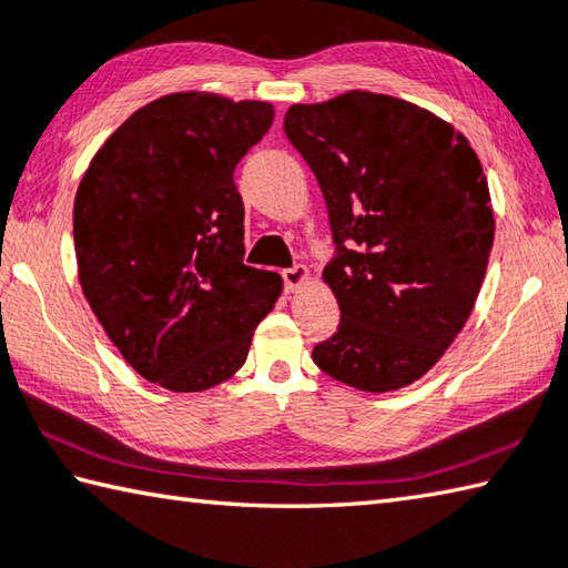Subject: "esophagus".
Returning a JSON list of instances; mask_svg holds the SVG:
<instances>
[{
	"label": "esophagus",
	"mask_w": 568,
	"mask_h": 568,
	"mask_svg": "<svg viewBox=\"0 0 568 568\" xmlns=\"http://www.w3.org/2000/svg\"><path fill=\"white\" fill-rule=\"evenodd\" d=\"M282 280H284L286 292H296L298 286L308 282V270L304 264H294V266H288V270L282 272Z\"/></svg>",
	"instance_id": "1"
}]
</instances>
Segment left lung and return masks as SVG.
<instances>
[{"instance_id": "obj_1", "label": "left lung", "mask_w": 568, "mask_h": 568, "mask_svg": "<svg viewBox=\"0 0 568 568\" xmlns=\"http://www.w3.org/2000/svg\"><path fill=\"white\" fill-rule=\"evenodd\" d=\"M284 133L324 192L336 252L324 270L341 321L316 366L385 393L430 371L483 286L495 217L467 138L393 95L296 103Z\"/></svg>"}]
</instances>
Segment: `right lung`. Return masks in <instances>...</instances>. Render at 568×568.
<instances>
[{"label":"right lung","instance_id":"add662e5","mask_svg":"<svg viewBox=\"0 0 568 568\" xmlns=\"http://www.w3.org/2000/svg\"><path fill=\"white\" fill-rule=\"evenodd\" d=\"M274 121L264 101L170 93L91 160L73 205L79 280L145 381L207 390L247 361L282 276L244 264L234 168Z\"/></svg>","mask_w":568,"mask_h":568}]
</instances>
